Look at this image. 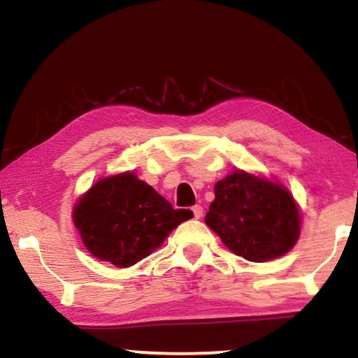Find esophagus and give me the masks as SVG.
<instances>
[{"label": "esophagus", "mask_w": 358, "mask_h": 358, "mask_svg": "<svg viewBox=\"0 0 358 358\" xmlns=\"http://www.w3.org/2000/svg\"><path fill=\"white\" fill-rule=\"evenodd\" d=\"M192 212H194V217L197 218V220L203 217V208L200 207V205H194V207H192Z\"/></svg>", "instance_id": "1"}]
</instances>
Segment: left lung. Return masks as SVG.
Instances as JSON below:
<instances>
[{"label":"left lung","mask_w":358,"mask_h":358,"mask_svg":"<svg viewBox=\"0 0 358 358\" xmlns=\"http://www.w3.org/2000/svg\"><path fill=\"white\" fill-rule=\"evenodd\" d=\"M205 223L236 256L266 262L295 246L301 215L285 185L236 169L215 184Z\"/></svg>","instance_id":"8db88e82"}]
</instances>
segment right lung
Segmentation results:
<instances>
[{"label": "right lung", "instance_id": "right-lung-1", "mask_svg": "<svg viewBox=\"0 0 358 358\" xmlns=\"http://www.w3.org/2000/svg\"><path fill=\"white\" fill-rule=\"evenodd\" d=\"M192 217L190 210H174L130 171L99 179L73 207V223L87 251L124 268L148 257Z\"/></svg>", "mask_w": 358, "mask_h": 358}]
</instances>
